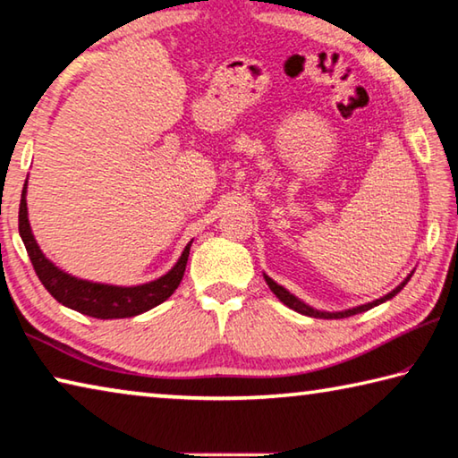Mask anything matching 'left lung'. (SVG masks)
I'll list each match as a JSON object with an SVG mask.
<instances>
[{"label": "left lung", "mask_w": 458, "mask_h": 458, "mask_svg": "<svg viewBox=\"0 0 458 458\" xmlns=\"http://www.w3.org/2000/svg\"><path fill=\"white\" fill-rule=\"evenodd\" d=\"M264 278H266V282H267L269 290H272L274 294L278 296L280 302L286 304L288 309H292V310H296V312H300V314H306V317H312V318H347V317H353V314H359V312L369 310V309H373V306H377V304H381V302H386V300H389V298H394V296L398 294V292H400L403 286H406L408 280L411 278V274L408 276L406 280H403V282L400 284V286H395L392 292H389V294L381 296V298H377V300H373V302H367V304H361V306H355V309H347V310H341V312H325V310H317V309H312V306H309L306 302H302V300L296 298L294 294H290V292H288L286 288H284V286H280V284H276L272 278H269V276H266V274H264Z\"/></svg>", "instance_id": "8db88e82"}]
</instances>
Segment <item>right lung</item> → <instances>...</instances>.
Returning a JSON list of instances; mask_svg holds the SVG:
<instances>
[{"mask_svg": "<svg viewBox=\"0 0 458 458\" xmlns=\"http://www.w3.org/2000/svg\"><path fill=\"white\" fill-rule=\"evenodd\" d=\"M26 189L28 178L20 200V237L26 245L30 261H32L36 276H38L40 282L44 284V288H47L60 304L66 306V309H72L81 314H87V317L103 320L130 318L154 309V306L162 304L164 300H168L174 294V290L178 288V284L184 276L192 242L186 243L182 256L178 258L170 272L160 276L158 280L140 284V286H114V284H99L74 278V276L66 274L64 269L52 264V261L42 253L40 245L36 243L32 227H30L28 221Z\"/></svg>", "mask_w": 458, "mask_h": 458, "instance_id": "add662e5", "label": "right lung"}]
</instances>
